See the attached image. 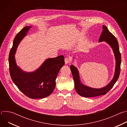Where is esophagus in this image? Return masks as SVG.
Wrapping results in <instances>:
<instances>
[{
  "mask_svg": "<svg viewBox=\"0 0 127 127\" xmlns=\"http://www.w3.org/2000/svg\"><path fill=\"white\" fill-rule=\"evenodd\" d=\"M65 63L66 64L70 63V58L69 57H66L65 58Z\"/></svg>",
  "mask_w": 127,
  "mask_h": 127,
  "instance_id": "34e87169",
  "label": "esophagus"
}]
</instances>
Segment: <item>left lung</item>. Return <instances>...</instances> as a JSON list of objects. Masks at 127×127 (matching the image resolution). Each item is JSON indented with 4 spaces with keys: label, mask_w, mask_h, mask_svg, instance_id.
Here are the masks:
<instances>
[{
    "label": "left lung",
    "mask_w": 127,
    "mask_h": 127,
    "mask_svg": "<svg viewBox=\"0 0 127 127\" xmlns=\"http://www.w3.org/2000/svg\"><path fill=\"white\" fill-rule=\"evenodd\" d=\"M103 31L99 39V42L105 41L112 48L116 60L115 72L113 78L111 81L105 86L100 88H94L86 86L82 84L80 81L79 72L74 65H70V69L74 81L75 88L77 93L81 96L85 97H95L104 95L112 88L119 78L121 63V55L120 52L119 43L115 36L109 31L107 27L102 26Z\"/></svg>",
    "instance_id": "left-lung-1"
}]
</instances>
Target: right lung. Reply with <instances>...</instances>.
Segmentation results:
<instances>
[{
	"mask_svg": "<svg viewBox=\"0 0 127 127\" xmlns=\"http://www.w3.org/2000/svg\"><path fill=\"white\" fill-rule=\"evenodd\" d=\"M31 27L24 28L14 39L8 58L9 72L12 81L21 92L31 98L39 99L48 96L55 89L57 76L65 64L64 57L47 59L32 72H25L17 66L14 56L16 49Z\"/></svg>",
	"mask_w": 127,
	"mask_h": 127,
	"instance_id": "add662e5",
	"label": "right lung"
}]
</instances>
